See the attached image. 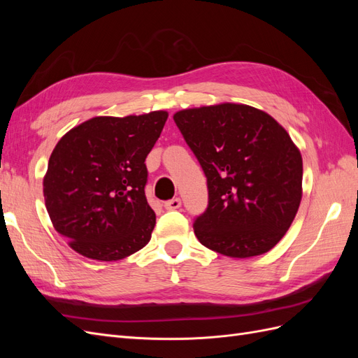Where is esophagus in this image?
Segmentation results:
<instances>
[{
    "instance_id": "obj_1",
    "label": "esophagus",
    "mask_w": 358,
    "mask_h": 358,
    "mask_svg": "<svg viewBox=\"0 0 358 358\" xmlns=\"http://www.w3.org/2000/svg\"><path fill=\"white\" fill-rule=\"evenodd\" d=\"M180 204H182L180 199H171V200H169V201L164 203V208H166L167 210H176V209L180 208Z\"/></svg>"
}]
</instances>
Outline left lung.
<instances>
[{
    "label": "left lung",
    "mask_w": 358,
    "mask_h": 358,
    "mask_svg": "<svg viewBox=\"0 0 358 358\" xmlns=\"http://www.w3.org/2000/svg\"><path fill=\"white\" fill-rule=\"evenodd\" d=\"M173 119L208 178L209 206L194 221L200 243L231 258L268 252L303 194L301 154L287 129L237 103L183 109Z\"/></svg>",
    "instance_id": "left-lung-1"
}]
</instances>
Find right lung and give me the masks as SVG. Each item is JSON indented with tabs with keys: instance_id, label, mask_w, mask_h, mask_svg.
<instances>
[{
	"instance_id": "right-lung-1",
	"label": "right lung",
	"mask_w": 358,
	"mask_h": 358,
	"mask_svg": "<svg viewBox=\"0 0 358 358\" xmlns=\"http://www.w3.org/2000/svg\"><path fill=\"white\" fill-rule=\"evenodd\" d=\"M167 117L166 110L95 116L52 150L43 196L53 227L76 252L117 262L148 245L155 212L145 196V159Z\"/></svg>"
}]
</instances>
